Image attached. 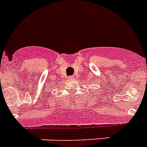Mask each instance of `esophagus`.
Returning <instances> with one entry per match:
<instances>
[{
	"mask_svg": "<svg viewBox=\"0 0 147 147\" xmlns=\"http://www.w3.org/2000/svg\"><path fill=\"white\" fill-rule=\"evenodd\" d=\"M73 76H69V77H68V79H69V80H71V79H73Z\"/></svg>",
	"mask_w": 147,
	"mask_h": 147,
	"instance_id": "34e87169",
	"label": "esophagus"
}]
</instances>
